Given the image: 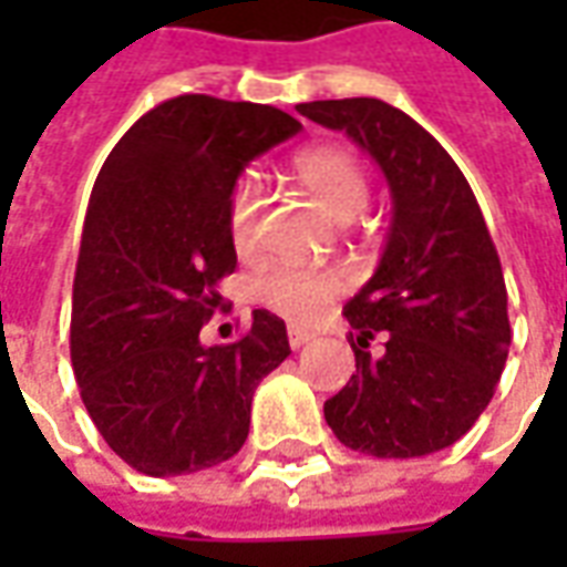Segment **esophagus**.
<instances>
[{
	"instance_id": "obj_1",
	"label": "esophagus",
	"mask_w": 567,
	"mask_h": 567,
	"mask_svg": "<svg viewBox=\"0 0 567 567\" xmlns=\"http://www.w3.org/2000/svg\"><path fill=\"white\" fill-rule=\"evenodd\" d=\"M312 340V333L303 331V328H288V343L291 349H300V346H307Z\"/></svg>"
}]
</instances>
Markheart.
<instances>
[{"label":"heart","instance_id":"b5f03b06","mask_svg":"<svg viewBox=\"0 0 567 567\" xmlns=\"http://www.w3.org/2000/svg\"><path fill=\"white\" fill-rule=\"evenodd\" d=\"M295 173L321 209L337 221H349L368 206V175L352 151L340 145H316L295 157ZM260 187L251 175H243L227 199V236L239 255L258 246ZM346 276L340 270H291L276 267L258 276L255 297L272 312L291 321H312L321 309L343 291Z\"/></svg>","mask_w":567,"mask_h":567}]
</instances>
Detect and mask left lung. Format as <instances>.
I'll list each match as a JSON object with an SVG mask.
<instances>
[{
    "label": "left lung",
    "mask_w": 567,
    "mask_h": 567,
    "mask_svg": "<svg viewBox=\"0 0 567 567\" xmlns=\"http://www.w3.org/2000/svg\"><path fill=\"white\" fill-rule=\"evenodd\" d=\"M297 112L343 130L392 190L380 267L343 309L355 373L324 401V419L343 446L377 458L446 450L488 406L511 349L504 272L474 190L427 130L382 100Z\"/></svg>",
    "instance_id": "left-lung-1"
}]
</instances>
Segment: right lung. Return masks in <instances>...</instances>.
I'll return each mask as SVG.
<instances>
[{
  "mask_svg": "<svg viewBox=\"0 0 567 567\" xmlns=\"http://www.w3.org/2000/svg\"><path fill=\"white\" fill-rule=\"evenodd\" d=\"M300 133L272 105L185 93L121 136L93 185L72 285L69 352L81 401L140 474L234 458L258 382L291 355L285 321L251 312L243 340L203 346L236 270L227 199L248 161Z\"/></svg>",
  "mask_w": 567,
  "mask_h": 567,
  "instance_id": "add662e5",
  "label": "right lung"
}]
</instances>
